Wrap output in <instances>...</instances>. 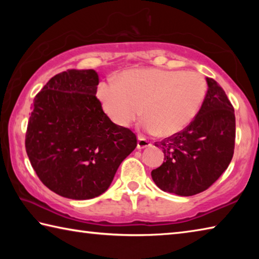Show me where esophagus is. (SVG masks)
<instances>
[{
	"label": "esophagus",
	"mask_w": 259,
	"mask_h": 259,
	"mask_svg": "<svg viewBox=\"0 0 259 259\" xmlns=\"http://www.w3.org/2000/svg\"><path fill=\"white\" fill-rule=\"evenodd\" d=\"M152 143L150 142V140L146 139L145 137H143V136H138V143H137V147L139 148V150H142V148H145V147H148L151 146Z\"/></svg>",
	"instance_id": "34e87169"
}]
</instances>
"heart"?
<instances>
[{"mask_svg":"<svg viewBox=\"0 0 259 259\" xmlns=\"http://www.w3.org/2000/svg\"><path fill=\"white\" fill-rule=\"evenodd\" d=\"M205 93L207 83L198 72L145 68L129 69L119 81L100 83L97 96L117 125H130L143 108L144 129L171 136L194 120Z\"/></svg>","mask_w":259,"mask_h":259,"instance_id":"obj_1","label":"heart"}]
</instances>
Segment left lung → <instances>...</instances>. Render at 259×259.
Listing matches in <instances>:
<instances>
[{
    "label": "left lung",
    "instance_id": "obj_1",
    "mask_svg": "<svg viewBox=\"0 0 259 259\" xmlns=\"http://www.w3.org/2000/svg\"><path fill=\"white\" fill-rule=\"evenodd\" d=\"M207 95L194 120L155 143L164 153V161L151 175L162 191L181 196L203 192L222 176L233 157L234 108L213 78L207 77Z\"/></svg>",
    "mask_w": 259,
    "mask_h": 259
}]
</instances>
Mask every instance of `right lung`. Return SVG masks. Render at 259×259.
Here are the masks:
<instances>
[{"instance_id": "obj_1", "label": "right lung", "mask_w": 259, "mask_h": 259, "mask_svg": "<svg viewBox=\"0 0 259 259\" xmlns=\"http://www.w3.org/2000/svg\"><path fill=\"white\" fill-rule=\"evenodd\" d=\"M94 69H68L35 96L25 146L37 177L56 194L88 200L107 190L137 146L128 128L109 120L96 97Z\"/></svg>"}]
</instances>
